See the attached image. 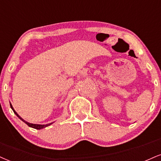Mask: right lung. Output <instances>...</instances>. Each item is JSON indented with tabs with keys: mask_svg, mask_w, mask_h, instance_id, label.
Segmentation results:
<instances>
[{
	"mask_svg": "<svg viewBox=\"0 0 161 161\" xmlns=\"http://www.w3.org/2000/svg\"><path fill=\"white\" fill-rule=\"evenodd\" d=\"M10 107H11V109H13V111L14 112V113L15 114V115H16L17 116H18V117L19 118V119H20L21 120H22V121H24V122L26 124V125H28L29 127H32V128H34V129H36V130H40V129H42V128H45V127H48V126H49V125H51L52 124H53V122H52V123H49V124H47V125H36V124H31V123H28V122H27V121H25L24 119H22V118L20 117V116H19L18 114H17V112L15 111L14 110V109H13V106H12V104L10 103Z\"/></svg>",
	"mask_w": 161,
	"mask_h": 161,
	"instance_id": "add662e5",
	"label": "right lung"
}]
</instances>
